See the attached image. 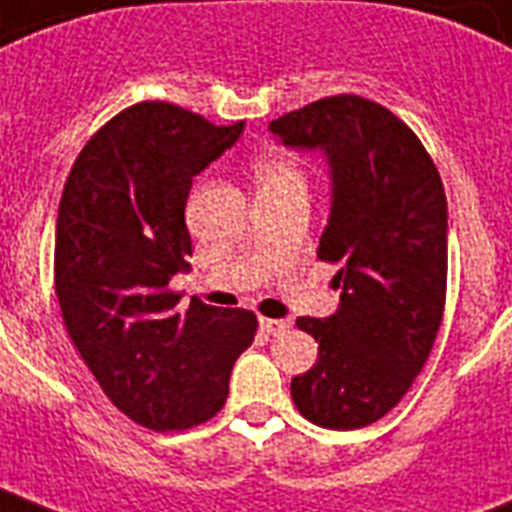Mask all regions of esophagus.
<instances>
[{"label": "esophagus", "instance_id": "obj_1", "mask_svg": "<svg viewBox=\"0 0 512 512\" xmlns=\"http://www.w3.org/2000/svg\"><path fill=\"white\" fill-rule=\"evenodd\" d=\"M260 327H263L268 335H282L290 330V319H268L260 317Z\"/></svg>", "mask_w": 512, "mask_h": 512}]
</instances>
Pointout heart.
<instances>
[{
	"label": "heart",
	"mask_w": 512,
	"mask_h": 512,
	"mask_svg": "<svg viewBox=\"0 0 512 512\" xmlns=\"http://www.w3.org/2000/svg\"><path fill=\"white\" fill-rule=\"evenodd\" d=\"M252 171H255L257 190H306V171L287 152H263Z\"/></svg>",
	"instance_id": "heart-1"
}]
</instances>
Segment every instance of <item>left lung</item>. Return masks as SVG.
<instances>
[{
	"mask_svg": "<svg viewBox=\"0 0 512 512\" xmlns=\"http://www.w3.org/2000/svg\"><path fill=\"white\" fill-rule=\"evenodd\" d=\"M292 150L330 166V217L317 255L341 263L333 317H300L314 368L290 384L317 427L360 429L392 411L424 368L446 306L448 206L419 136L362 96H330L273 120Z\"/></svg>",
	"mask_w": 512,
	"mask_h": 512,
	"instance_id": "1",
	"label": "left lung"
}]
</instances>
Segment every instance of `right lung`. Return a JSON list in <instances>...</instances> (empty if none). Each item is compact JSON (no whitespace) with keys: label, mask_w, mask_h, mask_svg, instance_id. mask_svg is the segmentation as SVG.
<instances>
[{"label":"right lung","mask_w":512,"mask_h":512,"mask_svg":"<svg viewBox=\"0 0 512 512\" xmlns=\"http://www.w3.org/2000/svg\"><path fill=\"white\" fill-rule=\"evenodd\" d=\"M244 134L169 101H142L99 128L66 177L56 222V295L69 338L104 395L155 432L212 419L233 362L255 341L244 308L193 300L185 204L193 177Z\"/></svg>","instance_id":"1"}]
</instances>
